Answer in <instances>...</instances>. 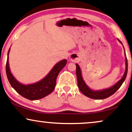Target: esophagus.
<instances>
[{
    "label": "esophagus",
    "mask_w": 132,
    "mask_h": 132,
    "mask_svg": "<svg viewBox=\"0 0 132 132\" xmlns=\"http://www.w3.org/2000/svg\"><path fill=\"white\" fill-rule=\"evenodd\" d=\"M77 58L78 56L76 54H72L71 55V56H70V60H71V61H74L77 59Z\"/></svg>",
    "instance_id": "34e87169"
}]
</instances>
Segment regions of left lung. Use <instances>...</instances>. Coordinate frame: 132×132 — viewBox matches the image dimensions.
Segmentation results:
<instances>
[{"label":"left lung","mask_w":132,"mask_h":132,"mask_svg":"<svg viewBox=\"0 0 132 132\" xmlns=\"http://www.w3.org/2000/svg\"><path fill=\"white\" fill-rule=\"evenodd\" d=\"M118 41L122 45V43L119 39H118ZM123 46V45H122ZM124 47V46H123ZM124 55H125V59H126V69H125L124 74L122 78L116 83L114 85L111 86V87L106 88V89H103L101 90H93L91 89L86 84L85 81L83 80L82 74H81V71L79 65L77 63H76V75L77 78V84L78 87L79 88L80 91L83 93L85 96L91 98L93 99H106L108 97L111 96L114 93L116 92L119 88L121 87L122 84L124 82L125 80H126L127 74L128 71V63L127 59L126 57V52L124 49Z\"/></svg>","instance_id":"8db88e82"}]
</instances>
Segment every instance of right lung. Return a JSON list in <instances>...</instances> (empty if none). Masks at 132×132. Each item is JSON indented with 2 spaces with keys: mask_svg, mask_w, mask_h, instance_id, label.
<instances>
[{
  "mask_svg": "<svg viewBox=\"0 0 132 132\" xmlns=\"http://www.w3.org/2000/svg\"><path fill=\"white\" fill-rule=\"evenodd\" d=\"M10 51V48L8 52L6 73L11 86L16 92L26 99L30 101H35L42 99L54 91L56 85V80L58 75L67 63L66 59L62 60L56 63L48 74L41 80L31 84L25 85L18 81L11 74L8 61Z\"/></svg>",
  "mask_w": 132,
  "mask_h": 132,
  "instance_id": "1",
  "label": "right lung"
}]
</instances>
